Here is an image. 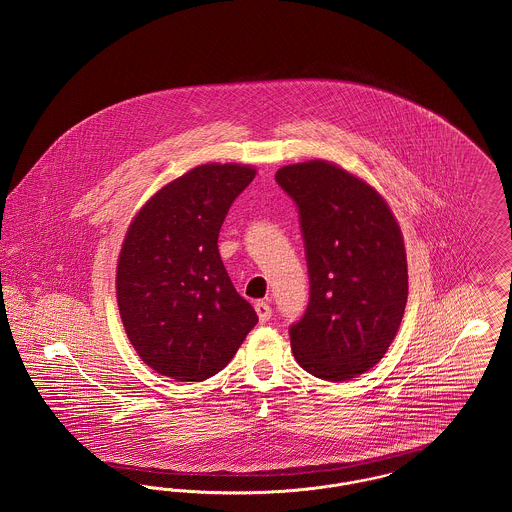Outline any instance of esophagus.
Returning a JSON list of instances; mask_svg holds the SVG:
<instances>
[{"instance_id": "obj_1", "label": "esophagus", "mask_w": 512, "mask_h": 512, "mask_svg": "<svg viewBox=\"0 0 512 512\" xmlns=\"http://www.w3.org/2000/svg\"><path fill=\"white\" fill-rule=\"evenodd\" d=\"M255 311H257V315H259V321H261V323H267V321L271 319L272 309L267 301H257V303H255Z\"/></svg>"}]
</instances>
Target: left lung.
Returning a JSON list of instances; mask_svg holds the SVG:
<instances>
[{
  "label": "left lung",
  "instance_id": "1",
  "mask_svg": "<svg viewBox=\"0 0 512 512\" xmlns=\"http://www.w3.org/2000/svg\"><path fill=\"white\" fill-rule=\"evenodd\" d=\"M300 212L309 303L290 327L301 367L340 383L371 369L389 350L408 300L400 228L385 199L327 160L276 172Z\"/></svg>",
  "mask_w": 512,
  "mask_h": 512
}]
</instances>
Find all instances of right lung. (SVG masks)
<instances>
[{
    "instance_id": "right-lung-1",
    "label": "right lung",
    "mask_w": 512,
    "mask_h": 512,
    "mask_svg": "<svg viewBox=\"0 0 512 512\" xmlns=\"http://www.w3.org/2000/svg\"><path fill=\"white\" fill-rule=\"evenodd\" d=\"M253 178L243 164L197 166L154 193L125 234L116 274L121 321L160 375L209 379L259 321L218 253L222 222Z\"/></svg>"
}]
</instances>
